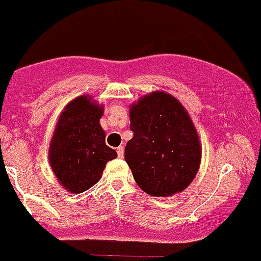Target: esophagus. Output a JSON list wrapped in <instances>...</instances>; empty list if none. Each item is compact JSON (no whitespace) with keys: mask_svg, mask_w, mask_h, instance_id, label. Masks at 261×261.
Returning a JSON list of instances; mask_svg holds the SVG:
<instances>
[{"mask_svg":"<svg viewBox=\"0 0 261 261\" xmlns=\"http://www.w3.org/2000/svg\"><path fill=\"white\" fill-rule=\"evenodd\" d=\"M117 155H118V158H123V146H118Z\"/></svg>","mask_w":261,"mask_h":261,"instance_id":"34e87169","label":"esophagus"}]
</instances>
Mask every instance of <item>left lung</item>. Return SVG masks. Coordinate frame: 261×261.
Wrapping results in <instances>:
<instances>
[{
  "mask_svg": "<svg viewBox=\"0 0 261 261\" xmlns=\"http://www.w3.org/2000/svg\"><path fill=\"white\" fill-rule=\"evenodd\" d=\"M133 139L125 161L134 179L151 196H171L186 189L201 161L199 136L181 103L164 92H154L131 106Z\"/></svg>",
  "mask_w": 261,
  "mask_h": 261,
  "instance_id": "obj_1",
  "label": "left lung"
}]
</instances>
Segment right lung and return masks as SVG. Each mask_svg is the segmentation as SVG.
<instances>
[{"mask_svg": "<svg viewBox=\"0 0 261 261\" xmlns=\"http://www.w3.org/2000/svg\"><path fill=\"white\" fill-rule=\"evenodd\" d=\"M103 107L82 95L61 113L49 146V163L67 191L80 194L94 186L108 161L117 156L106 144L99 125Z\"/></svg>", "mask_w": 261, "mask_h": 261, "instance_id": "add662e5", "label": "right lung"}]
</instances>
